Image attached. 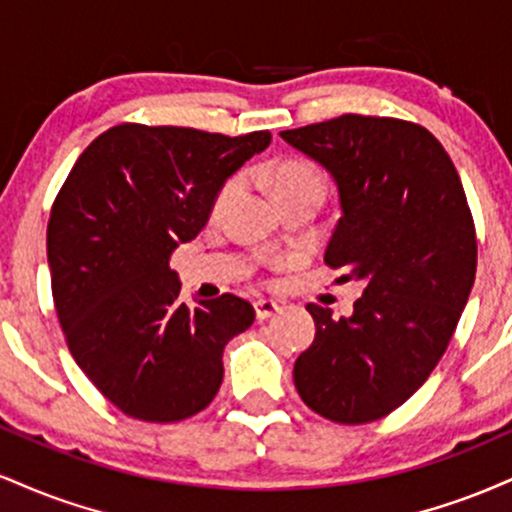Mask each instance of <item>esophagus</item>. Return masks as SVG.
Here are the masks:
<instances>
[{"mask_svg":"<svg viewBox=\"0 0 512 512\" xmlns=\"http://www.w3.org/2000/svg\"><path fill=\"white\" fill-rule=\"evenodd\" d=\"M281 305L276 301H267V298H260V301H255V315L257 320H267V317H272L274 313H279Z\"/></svg>","mask_w":512,"mask_h":512,"instance_id":"1","label":"esophagus"}]
</instances>
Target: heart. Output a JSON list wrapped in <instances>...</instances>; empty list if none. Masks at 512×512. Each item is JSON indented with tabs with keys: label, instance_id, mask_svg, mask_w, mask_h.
<instances>
[{
	"label": "heart",
	"instance_id": "1",
	"mask_svg": "<svg viewBox=\"0 0 512 512\" xmlns=\"http://www.w3.org/2000/svg\"><path fill=\"white\" fill-rule=\"evenodd\" d=\"M236 187H238L236 180H231L226 187H223L219 195V207L233 195ZM272 187L276 197L286 195V192H296V190H315L322 195V192H325V178H322V173L313 166V163L284 161L272 170Z\"/></svg>",
	"mask_w": 512,
	"mask_h": 512
}]
</instances>
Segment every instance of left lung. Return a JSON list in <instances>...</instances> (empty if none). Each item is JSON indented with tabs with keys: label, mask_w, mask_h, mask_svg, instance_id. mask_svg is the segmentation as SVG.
Listing matches in <instances>:
<instances>
[{
	"label": "left lung",
	"mask_w": 512,
	"mask_h": 512,
	"mask_svg": "<svg viewBox=\"0 0 512 512\" xmlns=\"http://www.w3.org/2000/svg\"><path fill=\"white\" fill-rule=\"evenodd\" d=\"M281 139L332 175L342 219L325 262L363 284L349 317L308 303L315 339L293 383L337 424L383 419L426 383L474 286L477 236L460 175L428 129L395 117L342 115Z\"/></svg>",
	"instance_id": "obj_1"
}]
</instances>
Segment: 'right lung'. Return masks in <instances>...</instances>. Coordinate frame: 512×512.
<instances>
[{"label": "right lung", "mask_w": 512, "mask_h": 512, "mask_svg": "<svg viewBox=\"0 0 512 512\" xmlns=\"http://www.w3.org/2000/svg\"><path fill=\"white\" fill-rule=\"evenodd\" d=\"M269 142V132L117 125L86 146L52 204L48 264L64 337L127 416L180 421L219 392L223 346L248 330L255 308L233 293L182 303L170 255Z\"/></svg>", "instance_id": "1"}]
</instances>
